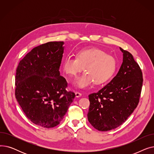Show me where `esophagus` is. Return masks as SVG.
Masks as SVG:
<instances>
[{
  "label": "esophagus",
  "instance_id": "1",
  "mask_svg": "<svg viewBox=\"0 0 154 154\" xmlns=\"http://www.w3.org/2000/svg\"><path fill=\"white\" fill-rule=\"evenodd\" d=\"M81 95H82V94H81V93H80V92H75V96H76V97H81Z\"/></svg>",
  "mask_w": 154,
  "mask_h": 154
}]
</instances>
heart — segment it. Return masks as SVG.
Returning a JSON list of instances; mask_svg holds the SVG:
<instances>
[{"instance_id": "b5f03b06", "label": "heart", "mask_w": 154, "mask_h": 154, "mask_svg": "<svg viewBox=\"0 0 154 154\" xmlns=\"http://www.w3.org/2000/svg\"><path fill=\"white\" fill-rule=\"evenodd\" d=\"M62 67L69 76H75L84 67L85 72L75 81L78 87L84 88L93 82L100 85L107 82L116 72L117 61L114 57L99 48L87 47L79 50L76 57H66Z\"/></svg>"}]
</instances>
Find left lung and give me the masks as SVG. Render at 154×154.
<instances>
[{"label": "left lung", "instance_id": "8db88e82", "mask_svg": "<svg viewBox=\"0 0 154 154\" xmlns=\"http://www.w3.org/2000/svg\"><path fill=\"white\" fill-rule=\"evenodd\" d=\"M120 49L123 52V62L116 76L99 92L88 95V122L100 131L122 125L139 102L142 72L130 52Z\"/></svg>", "mask_w": 154, "mask_h": 154}]
</instances>
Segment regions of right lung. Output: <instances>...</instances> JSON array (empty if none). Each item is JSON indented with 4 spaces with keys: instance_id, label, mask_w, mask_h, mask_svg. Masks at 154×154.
Returning a JSON list of instances; mask_svg holds the SVG:
<instances>
[{
    "instance_id": "1",
    "label": "right lung",
    "mask_w": 154,
    "mask_h": 154,
    "mask_svg": "<svg viewBox=\"0 0 154 154\" xmlns=\"http://www.w3.org/2000/svg\"><path fill=\"white\" fill-rule=\"evenodd\" d=\"M63 42H49L34 47L16 70L15 95L27 117L44 128L54 127L63 119L75 93L67 91L60 75Z\"/></svg>"
}]
</instances>
